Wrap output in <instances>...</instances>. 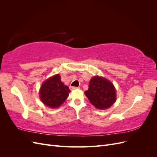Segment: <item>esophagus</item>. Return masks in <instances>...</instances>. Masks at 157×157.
Masks as SVG:
<instances>
[{
  "label": "esophagus",
  "mask_w": 157,
  "mask_h": 157,
  "mask_svg": "<svg viewBox=\"0 0 157 157\" xmlns=\"http://www.w3.org/2000/svg\"><path fill=\"white\" fill-rule=\"evenodd\" d=\"M70 90H76V89H78L79 87H75V86H70Z\"/></svg>",
  "instance_id": "obj_1"
}]
</instances>
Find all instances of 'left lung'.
<instances>
[{
    "instance_id": "1",
    "label": "left lung",
    "mask_w": 157,
    "mask_h": 157,
    "mask_svg": "<svg viewBox=\"0 0 157 157\" xmlns=\"http://www.w3.org/2000/svg\"><path fill=\"white\" fill-rule=\"evenodd\" d=\"M84 94L92 105L98 109H106L116 101V90L109 80L95 76L89 82L88 90Z\"/></svg>"
}]
</instances>
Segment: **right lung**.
Wrapping results in <instances>:
<instances>
[{"label": "right lung", "instance_id": "right-lung-1", "mask_svg": "<svg viewBox=\"0 0 157 157\" xmlns=\"http://www.w3.org/2000/svg\"><path fill=\"white\" fill-rule=\"evenodd\" d=\"M70 90L61 82L59 74L47 79L39 91L41 101L50 108H58L66 100Z\"/></svg>", "mask_w": 157, "mask_h": 157}]
</instances>
